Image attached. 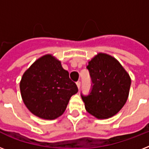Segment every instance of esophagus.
<instances>
[{"label":"esophagus","instance_id":"obj_1","mask_svg":"<svg viewBox=\"0 0 149 149\" xmlns=\"http://www.w3.org/2000/svg\"><path fill=\"white\" fill-rule=\"evenodd\" d=\"M77 87H78V89L80 88V86H81V83L79 81L77 82Z\"/></svg>","mask_w":149,"mask_h":149}]
</instances>
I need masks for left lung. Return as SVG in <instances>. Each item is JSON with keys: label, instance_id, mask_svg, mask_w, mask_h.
I'll return each mask as SVG.
<instances>
[{"label": "left lung", "instance_id": "obj_1", "mask_svg": "<svg viewBox=\"0 0 149 149\" xmlns=\"http://www.w3.org/2000/svg\"><path fill=\"white\" fill-rule=\"evenodd\" d=\"M86 69L92 81L88 95L81 93L86 111L98 119L113 117L127 101L129 75L117 59L104 53L92 58Z\"/></svg>", "mask_w": 149, "mask_h": 149}]
</instances>
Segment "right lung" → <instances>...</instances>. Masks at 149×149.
<instances>
[{
    "label": "right lung",
    "instance_id": "1",
    "mask_svg": "<svg viewBox=\"0 0 149 149\" xmlns=\"http://www.w3.org/2000/svg\"><path fill=\"white\" fill-rule=\"evenodd\" d=\"M25 106L38 118L53 120L65 111L70 97L78 92L77 84L51 55L36 60L22 76L20 83Z\"/></svg>",
    "mask_w": 149,
    "mask_h": 149
}]
</instances>
